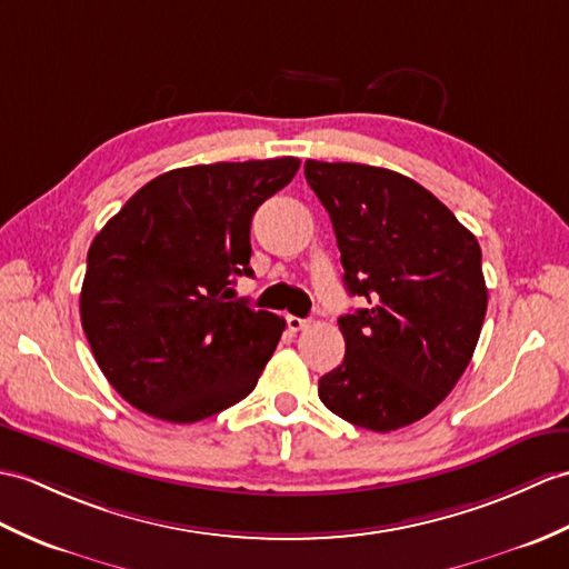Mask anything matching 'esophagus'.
<instances>
[{"label": "esophagus", "mask_w": 569, "mask_h": 569, "mask_svg": "<svg viewBox=\"0 0 569 569\" xmlns=\"http://www.w3.org/2000/svg\"><path fill=\"white\" fill-rule=\"evenodd\" d=\"M286 325H288L290 332H300V329L308 327V320H302V317H296V315H288Z\"/></svg>", "instance_id": "esophagus-1"}]
</instances>
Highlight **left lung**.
<instances>
[{"instance_id":"1","label":"left lung","mask_w":569,"mask_h":569,"mask_svg":"<svg viewBox=\"0 0 569 569\" xmlns=\"http://www.w3.org/2000/svg\"><path fill=\"white\" fill-rule=\"evenodd\" d=\"M327 208L351 296L341 366L320 378L327 409L395 431L436 409L468 368L487 312L482 252L439 198L392 169L306 162Z\"/></svg>"}]
</instances>
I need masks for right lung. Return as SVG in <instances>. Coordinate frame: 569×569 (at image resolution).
I'll return each mask as SVG.
<instances>
[{"instance_id": "add662e5", "label": "right lung", "mask_w": 569, "mask_h": 569, "mask_svg": "<svg viewBox=\"0 0 569 569\" xmlns=\"http://www.w3.org/2000/svg\"><path fill=\"white\" fill-rule=\"evenodd\" d=\"M298 157L171 169L128 198L87 254L79 315L106 380L140 412L193 425L254 390L286 320L232 298L252 216Z\"/></svg>"}]
</instances>
